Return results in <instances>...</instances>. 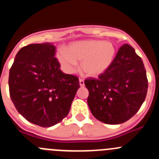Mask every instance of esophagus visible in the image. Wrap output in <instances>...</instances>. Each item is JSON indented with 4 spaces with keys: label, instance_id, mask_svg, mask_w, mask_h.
<instances>
[{
    "label": "esophagus",
    "instance_id": "34e87169",
    "mask_svg": "<svg viewBox=\"0 0 159 159\" xmlns=\"http://www.w3.org/2000/svg\"><path fill=\"white\" fill-rule=\"evenodd\" d=\"M80 85L81 87H84V80H83V79H80Z\"/></svg>",
    "mask_w": 159,
    "mask_h": 159
}]
</instances>
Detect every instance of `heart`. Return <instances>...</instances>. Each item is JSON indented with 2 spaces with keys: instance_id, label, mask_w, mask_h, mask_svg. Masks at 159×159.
Instances as JSON below:
<instances>
[{
  "instance_id": "heart-1",
  "label": "heart",
  "mask_w": 159,
  "mask_h": 159,
  "mask_svg": "<svg viewBox=\"0 0 159 159\" xmlns=\"http://www.w3.org/2000/svg\"><path fill=\"white\" fill-rule=\"evenodd\" d=\"M116 48L111 42L98 40H79L72 42L67 48H60L57 58L61 68L67 74L78 70V62L88 76H96L104 72L113 62Z\"/></svg>"
}]
</instances>
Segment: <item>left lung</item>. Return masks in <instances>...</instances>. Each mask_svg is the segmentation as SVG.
I'll return each mask as SVG.
<instances>
[{"mask_svg": "<svg viewBox=\"0 0 159 159\" xmlns=\"http://www.w3.org/2000/svg\"><path fill=\"white\" fill-rule=\"evenodd\" d=\"M89 91L88 104L95 119L107 124H120L135 115L148 88L145 67L134 49L125 43L113 62L97 79L84 81Z\"/></svg>", "mask_w": 159, "mask_h": 159, "instance_id": "8db88e82", "label": "left lung"}]
</instances>
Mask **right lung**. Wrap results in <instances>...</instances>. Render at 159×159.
I'll use <instances>...</instances> for the list:
<instances>
[{
	"instance_id": "add662e5",
	"label": "right lung",
	"mask_w": 159,
	"mask_h": 159,
	"mask_svg": "<svg viewBox=\"0 0 159 159\" xmlns=\"http://www.w3.org/2000/svg\"><path fill=\"white\" fill-rule=\"evenodd\" d=\"M51 43L20 49L9 70L8 87L14 106L40 127L57 124L67 116L80 88L78 77L62 72Z\"/></svg>"
}]
</instances>
